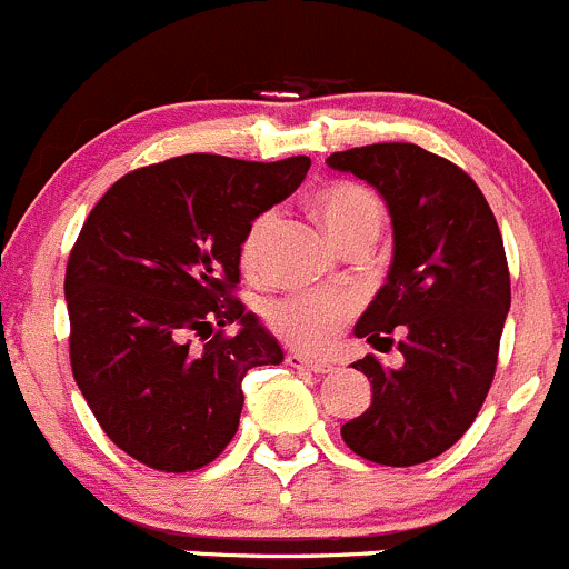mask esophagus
<instances>
[{"instance_id": "1", "label": "esophagus", "mask_w": 569, "mask_h": 569, "mask_svg": "<svg viewBox=\"0 0 569 569\" xmlns=\"http://www.w3.org/2000/svg\"><path fill=\"white\" fill-rule=\"evenodd\" d=\"M284 362L290 365V368H303V370H312V373H329V370L335 368V365L326 362V359H312L307 357V353H296V351L287 353Z\"/></svg>"}]
</instances>
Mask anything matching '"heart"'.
Listing matches in <instances>:
<instances>
[{"label": "heart", "mask_w": 569, "mask_h": 569, "mask_svg": "<svg viewBox=\"0 0 569 569\" xmlns=\"http://www.w3.org/2000/svg\"><path fill=\"white\" fill-rule=\"evenodd\" d=\"M312 207L337 246H342L353 234H379L381 221H385L381 201L376 199L373 190L362 188V184H329L315 196ZM271 229L273 212H262L246 232L243 246H240V262H243L246 273L260 271ZM348 312H351V301L337 292H290V296L268 303L266 318L268 326L290 346L303 348V351H323L335 342Z\"/></svg>", "instance_id": "1"}]
</instances>
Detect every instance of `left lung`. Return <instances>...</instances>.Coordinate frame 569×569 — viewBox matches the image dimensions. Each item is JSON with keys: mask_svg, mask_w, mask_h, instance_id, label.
<instances>
[{"mask_svg": "<svg viewBox=\"0 0 569 569\" xmlns=\"http://www.w3.org/2000/svg\"><path fill=\"white\" fill-rule=\"evenodd\" d=\"M385 199L392 223L387 282L353 326L401 368L368 353L351 368L370 379V407L340 429L362 459L390 468L429 462L476 420L498 362L511 303L498 221L462 168L415 143H373L326 160Z\"/></svg>", "mask_w": 569, "mask_h": 569, "instance_id": "left-lung-1", "label": "left lung"}]
</instances>
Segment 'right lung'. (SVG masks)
<instances>
[{"mask_svg": "<svg viewBox=\"0 0 569 569\" xmlns=\"http://www.w3.org/2000/svg\"><path fill=\"white\" fill-rule=\"evenodd\" d=\"M307 171L309 157H173L118 179L88 216L66 268L71 370L104 435L138 462L210 465L238 431L243 376L284 359L232 290L254 218Z\"/></svg>", "mask_w": 569, "mask_h": 569, "instance_id": "add662e5", "label": "right lung"}]
</instances>
